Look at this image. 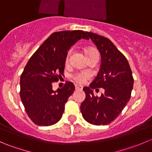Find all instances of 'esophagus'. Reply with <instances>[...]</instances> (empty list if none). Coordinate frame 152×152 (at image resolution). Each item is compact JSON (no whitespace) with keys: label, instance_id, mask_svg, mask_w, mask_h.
<instances>
[{"label":"esophagus","instance_id":"1","mask_svg":"<svg viewBox=\"0 0 152 152\" xmlns=\"http://www.w3.org/2000/svg\"><path fill=\"white\" fill-rule=\"evenodd\" d=\"M75 89H76V91H79V90H82V87H81V86L79 85H76Z\"/></svg>","mask_w":152,"mask_h":152}]
</instances>
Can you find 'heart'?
I'll return each mask as SVG.
<instances>
[{
  "mask_svg": "<svg viewBox=\"0 0 152 152\" xmlns=\"http://www.w3.org/2000/svg\"><path fill=\"white\" fill-rule=\"evenodd\" d=\"M96 50H94V49L90 48V49H87V50H86V53H87V56L88 54H90V53H93V52H96ZM72 52H73V50H72V49H70V50L67 51V55H66V58H65V63L66 64L69 62L70 57L72 54ZM72 78H73V80H74L76 82H77V83L83 84V83H85V82H86V80L87 79V78H88V75L86 74V73H76V74L73 75V76H72Z\"/></svg>",
  "mask_w": 152,
  "mask_h": 152,
  "instance_id": "obj_1",
  "label": "heart"
}]
</instances>
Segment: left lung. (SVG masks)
<instances>
[{"instance_id": "obj_1", "label": "left lung", "mask_w": 152, "mask_h": 152, "mask_svg": "<svg viewBox=\"0 0 152 152\" xmlns=\"http://www.w3.org/2000/svg\"><path fill=\"white\" fill-rule=\"evenodd\" d=\"M87 34L100 52L102 63L90 87L83 88L86 98L81 112L88 123L107 125L117 118L129 101L134 79L126 58L108 38L92 32ZM96 88L105 90L100 97L93 94L91 89Z\"/></svg>"}]
</instances>
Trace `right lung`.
<instances>
[{
  "mask_svg": "<svg viewBox=\"0 0 152 152\" xmlns=\"http://www.w3.org/2000/svg\"><path fill=\"white\" fill-rule=\"evenodd\" d=\"M88 39L82 30L54 32L31 56L20 76V95L26 112L35 124L51 126L62 118L75 86L66 82L56 91L52 82L62 77L67 50L79 39Z\"/></svg>",
  "mask_w": 152,
  "mask_h": 152,
  "instance_id": "right-lung-1",
  "label": "right lung"
}]
</instances>
